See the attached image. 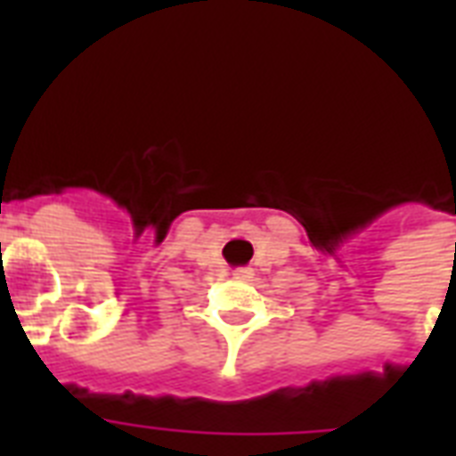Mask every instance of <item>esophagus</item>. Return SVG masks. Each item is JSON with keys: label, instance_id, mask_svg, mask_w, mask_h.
<instances>
[{"label": "esophagus", "instance_id": "obj_1", "mask_svg": "<svg viewBox=\"0 0 456 456\" xmlns=\"http://www.w3.org/2000/svg\"><path fill=\"white\" fill-rule=\"evenodd\" d=\"M234 279H253V270L250 267H239V270H234Z\"/></svg>", "mask_w": 456, "mask_h": 456}]
</instances>
